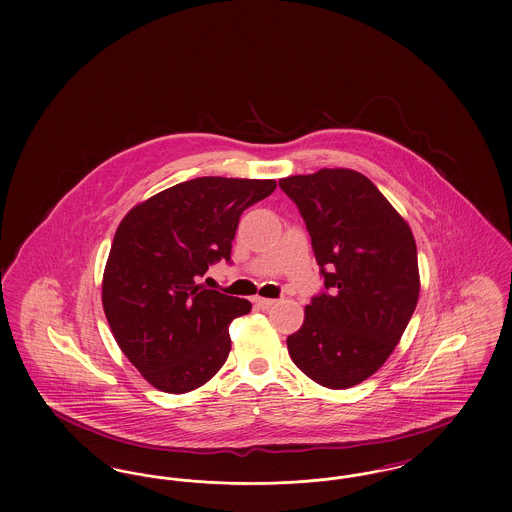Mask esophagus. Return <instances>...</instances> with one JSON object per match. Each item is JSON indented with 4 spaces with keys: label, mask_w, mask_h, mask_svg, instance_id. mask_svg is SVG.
Masks as SVG:
<instances>
[{
    "label": "esophagus",
    "mask_w": 512,
    "mask_h": 512,
    "mask_svg": "<svg viewBox=\"0 0 512 512\" xmlns=\"http://www.w3.org/2000/svg\"><path fill=\"white\" fill-rule=\"evenodd\" d=\"M253 301H255V305H257L259 309H263V311H267V309H270V307L276 303V299H267V297H255Z\"/></svg>",
    "instance_id": "esophagus-1"
}]
</instances>
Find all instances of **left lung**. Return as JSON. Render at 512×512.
Segmentation results:
<instances>
[{
  "label": "left lung",
  "mask_w": 512,
  "mask_h": 512,
  "mask_svg": "<svg viewBox=\"0 0 512 512\" xmlns=\"http://www.w3.org/2000/svg\"><path fill=\"white\" fill-rule=\"evenodd\" d=\"M307 224L326 292L288 336L297 368L330 390L388 361L413 317L420 274L411 226L361 172L320 169L280 180Z\"/></svg>",
  "instance_id": "obj_1"
}]
</instances>
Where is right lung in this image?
I'll list each match as a JSON object with an SVG mask.
<instances>
[{"instance_id": "1", "label": "right lung", "mask_w": 512, "mask_h": 512, "mask_svg": "<svg viewBox=\"0 0 512 512\" xmlns=\"http://www.w3.org/2000/svg\"><path fill=\"white\" fill-rule=\"evenodd\" d=\"M274 188V180L201 176L124 215L103 270L101 303L122 353L153 388L197 390L226 363L230 322L251 303L207 290L199 276L230 261L242 213Z\"/></svg>"}]
</instances>
